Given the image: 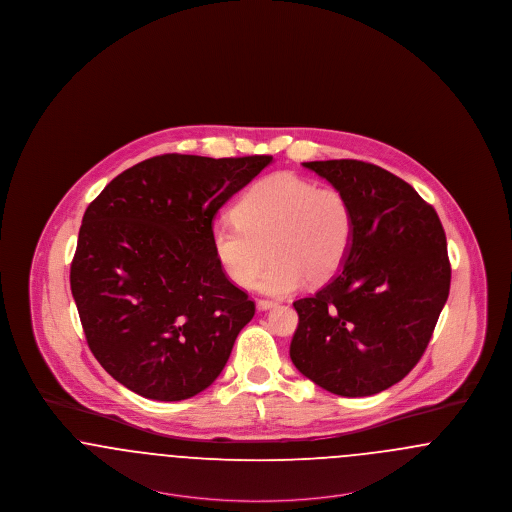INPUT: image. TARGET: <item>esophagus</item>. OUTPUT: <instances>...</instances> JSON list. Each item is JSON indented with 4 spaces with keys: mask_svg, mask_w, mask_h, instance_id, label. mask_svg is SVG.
Here are the masks:
<instances>
[{
    "mask_svg": "<svg viewBox=\"0 0 512 512\" xmlns=\"http://www.w3.org/2000/svg\"><path fill=\"white\" fill-rule=\"evenodd\" d=\"M276 303L274 301H270V299H259L257 301V309L259 311H267V309H272Z\"/></svg>",
    "mask_w": 512,
    "mask_h": 512,
    "instance_id": "esophagus-1",
    "label": "esophagus"
}]
</instances>
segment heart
Segmentation results:
<instances>
[{
    "instance_id": "1",
    "label": "heart",
    "mask_w": 512,
    "mask_h": 512,
    "mask_svg": "<svg viewBox=\"0 0 512 512\" xmlns=\"http://www.w3.org/2000/svg\"><path fill=\"white\" fill-rule=\"evenodd\" d=\"M236 222H217L211 245L224 276L249 288L286 295L305 280L324 284L345 265L355 240V211L338 188H318L295 174H272L234 205Z\"/></svg>"
}]
</instances>
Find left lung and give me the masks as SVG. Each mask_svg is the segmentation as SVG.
<instances>
[{"instance_id": "1", "label": "left lung", "mask_w": 512, "mask_h": 512, "mask_svg": "<svg viewBox=\"0 0 512 512\" xmlns=\"http://www.w3.org/2000/svg\"><path fill=\"white\" fill-rule=\"evenodd\" d=\"M303 167L351 199L355 240L332 282L293 301L290 357L322 390L374 395L403 380L430 343L451 284L445 232L434 207L382 167L355 159Z\"/></svg>"}]
</instances>
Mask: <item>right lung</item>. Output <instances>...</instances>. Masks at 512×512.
I'll return each mask as SVG.
<instances>
[{"label": "right lung", "mask_w": 512, "mask_h": 512, "mask_svg": "<svg viewBox=\"0 0 512 512\" xmlns=\"http://www.w3.org/2000/svg\"><path fill=\"white\" fill-rule=\"evenodd\" d=\"M270 163L157 155L88 205L71 290L90 351L124 388L182 401L219 378L255 303L219 267L213 219Z\"/></svg>", "instance_id": "1"}]
</instances>
